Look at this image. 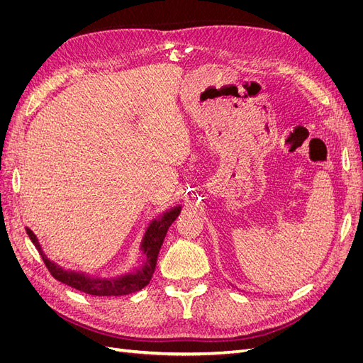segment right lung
<instances>
[{"label":"right lung","instance_id":"add662e5","mask_svg":"<svg viewBox=\"0 0 363 363\" xmlns=\"http://www.w3.org/2000/svg\"><path fill=\"white\" fill-rule=\"evenodd\" d=\"M182 212V204H175L168 211L162 212L155 219H151L148 225L145 227V232L140 238L139 251L142 255L140 265L135 267L130 272H121L116 276L101 277L95 276V274L83 272V271H74L60 267L59 263L50 260L48 256L43 252L42 245L39 242L38 236L33 233V230L27 227V235L30 236L31 242L36 245L38 251L40 252L42 260L45 262L47 268L52 274V277L68 284V286L82 291L89 295L98 296H118V295H128L140 291L150 283L152 274L156 269L157 256L160 247L164 240V236L168 233V228L175 221Z\"/></svg>","mask_w":363,"mask_h":363}]
</instances>
